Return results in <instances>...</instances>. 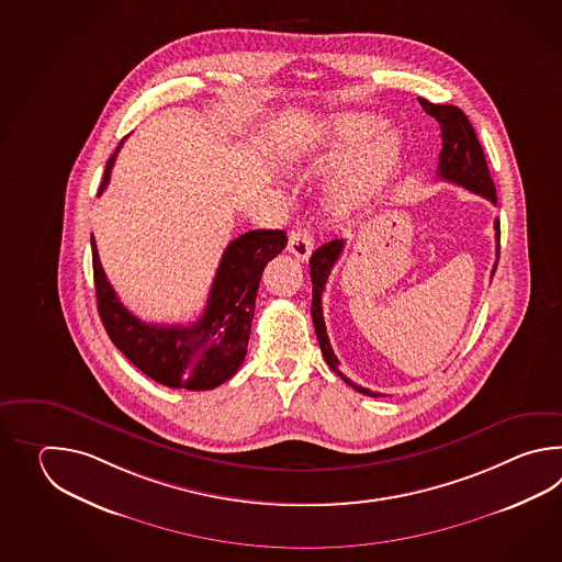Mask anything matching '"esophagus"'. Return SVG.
Here are the masks:
<instances>
[{"mask_svg": "<svg viewBox=\"0 0 562 562\" xmlns=\"http://www.w3.org/2000/svg\"><path fill=\"white\" fill-rule=\"evenodd\" d=\"M286 249L293 257H297L299 261H310L311 252H313V237L305 228H295L289 233Z\"/></svg>", "mask_w": 562, "mask_h": 562, "instance_id": "obj_1", "label": "esophagus"}]
</instances>
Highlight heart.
<instances>
[{"mask_svg":"<svg viewBox=\"0 0 562 562\" xmlns=\"http://www.w3.org/2000/svg\"><path fill=\"white\" fill-rule=\"evenodd\" d=\"M383 122L368 112H341L323 124L322 140L299 167L301 177L322 179L337 175L331 209L351 215L382 191L397 167L402 144L394 132H382Z\"/></svg>","mask_w":562,"mask_h":562,"instance_id":"1","label":"heart"}]
</instances>
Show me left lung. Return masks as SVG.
<instances>
[{
  "label": "left lung",
  "instance_id": "1",
  "mask_svg": "<svg viewBox=\"0 0 562 562\" xmlns=\"http://www.w3.org/2000/svg\"><path fill=\"white\" fill-rule=\"evenodd\" d=\"M419 104L430 114L431 119L438 120L440 131H442V153H440L438 177L448 180V182L460 184L468 191L476 192L480 196L488 199L490 203L496 204V189H494V182L490 177L486 156H484V150L477 143L476 132L472 128L467 114L458 106L434 104V102H428L426 98H419ZM494 231H496V257H498L501 255V221L498 218L494 221ZM344 245H346L344 239L329 240L311 255V283H313L311 317H313L317 341H319L323 358L327 361V366L359 394L378 397L380 394L347 380L346 375L339 371V361H337V356L331 349L327 329H325V322H323V289H325L327 277L331 273L334 265L337 263L339 255L344 251ZM496 265H498V261L492 267V277L496 273Z\"/></svg>",
  "mask_w": 562,
  "mask_h": 562
}]
</instances>
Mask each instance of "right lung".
Segmentation results:
<instances>
[{
    "label": "right lung",
    "instance_id": "1",
    "mask_svg": "<svg viewBox=\"0 0 562 562\" xmlns=\"http://www.w3.org/2000/svg\"><path fill=\"white\" fill-rule=\"evenodd\" d=\"M122 143L108 158L98 194L108 187ZM285 245V231L279 228L249 231L231 240L199 322L153 325L140 322L120 303L104 276L92 237L95 301L108 337L150 380L194 392L213 390L239 371L247 356L263 269Z\"/></svg>",
    "mask_w": 562,
    "mask_h": 562
}]
</instances>
